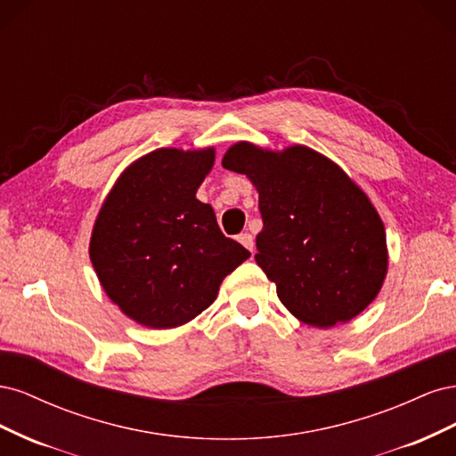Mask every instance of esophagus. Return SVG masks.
I'll return each instance as SVG.
<instances>
[{
  "mask_svg": "<svg viewBox=\"0 0 456 456\" xmlns=\"http://www.w3.org/2000/svg\"><path fill=\"white\" fill-rule=\"evenodd\" d=\"M240 243L245 247V249H249L251 253L255 251V240H253V236L249 232H245V233H240Z\"/></svg>",
  "mask_w": 456,
  "mask_h": 456,
  "instance_id": "34e87169",
  "label": "esophagus"
}]
</instances>
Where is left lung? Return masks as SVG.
<instances>
[{
	"label": "left lung",
	"instance_id": "left-lung-1",
	"mask_svg": "<svg viewBox=\"0 0 456 456\" xmlns=\"http://www.w3.org/2000/svg\"><path fill=\"white\" fill-rule=\"evenodd\" d=\"M223 167L258 191L265 226L255 260L297 320L335 327L375 300L388 270L384 224L337 163L300 144L270 151L238 142Z\"/></svg>",
	"mask_w": 456,
	"mask_h": 456
}]
</instances>
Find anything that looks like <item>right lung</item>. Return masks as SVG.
<instances>
[{"mask_svg":"<svg viewBox=\"0 0 456 456\" xmlns=\"http://www.w3.org/2000/svg\"><path fill=\"white\" fill-rule=\"evenodd\" d=\"M213 163L215 148H158L121 173L101 207L89 256L110 300L136 323L173 329L194 320L251 256L196 198Z\"/></svg>","mask_w":456,"mask_h":456,"instance_id":"add662e5","label":"right lung"}]
</instances>
